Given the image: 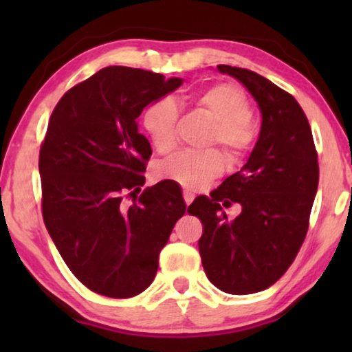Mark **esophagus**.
I'll use <instances>...</instances> for the list:
<instances>
[{
	"label": "esophagus",
	"instance_id": "obj_1",
	"mask_svg": "<svg viewBox=\"0 0 352 352\" xmlns=\"http://www.w3.org/2000/svg\"><path fill=\"white\" fill-rule=\"evenodd\" d=\"M194 194H192L190 190H184V201H186V205H190L192 204V200H194Z\"/></svg>",
	"mask_w": 352,
	"mask_h": 352
}]
</instances>
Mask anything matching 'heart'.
Here are the masks:
<instances>
[{
	"mask_svg": "<svg viewBox=\"0 0 352 352\" xmlns=\"http://www.w3.org/2000/svg\"><path fill=\"white\" fill-rule=\"evenodd\" d=\"M197 107L214 120L210 142H218L230 158H239L252 147L256 126L250 118V105L237 86L218 83L206 88L195 99ZM177 109L170 98L148 105L142 115V126L158 152H168L176 144ZM224 160L216 151L177 152L160 165L162 176L179 182L187 189H200L219 176Z\"/></svg>",
	"mask_w": 352,
	"mask_h": 352,
	"instance_id": "1",
	"label": "heart"
}]
</instances>
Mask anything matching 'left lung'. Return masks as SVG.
<instances>
[{
	"label": "left lung",
	"instance_id": "left-lung-1",
	"mask_svg": "<svg viewBox=\"0 0 352 352\" xmlns=\"http://www.w3.org/2000/svg\"><path fill=\"white\" fill-rule=\"evenodd\" d=\"M256 100L261 131L248 160L189 213L200 218L199 252L208 280L230 295L263 292L280 278L306 237L319 186L311 126L296 99L252 70L218 65ZM243 206L228 221L223 206Z\"/></svg>",
	"mask_w": 352,
	"mask_h": 352
}]
</instances>
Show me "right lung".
<instances>
[{
  "label": "right lung",
  "mask_w": 352,
  "mask_h": 352,
  "mask_svg": "<svg viewBox=\"0 0 352 352\" xmlns=\"http://www.w3.org/2000/svg\"><path fill=\"white\" fill-rule=\"evenodd\" d=\"M182 81L105 67L67 91L51 115L40 151L43 219L74 276L99 295L131 298L146 290L186 213L181 186L171 179L123 204L126 190L133 195L146 182L152 153L136 120Z\"/></svg>",
  "instance_id": "1"
}]
</instances>
